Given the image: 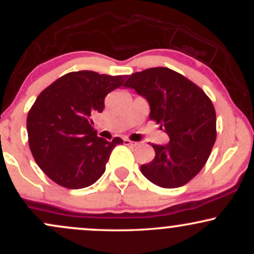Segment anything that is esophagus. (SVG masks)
Returning a JSON list of instances; mask_svg holds the SVG:
<instances>
[{
	"instance_id": "1",
	"label": "esophagus",
	"mask_w": 254,
	"mask_h": 254,
	"mask_svg": "<svg viewBox=\"0 0 254 254\" xmlns=\"http://www.w3.org/2000/svg\"><path fill=\"white\" fill-rule=\"evenodd\" d=\"M124 144L125 145H136L137 143L136 142H132V141H130V139H127V138H124Z\"/></svg>"
}]
</instances>
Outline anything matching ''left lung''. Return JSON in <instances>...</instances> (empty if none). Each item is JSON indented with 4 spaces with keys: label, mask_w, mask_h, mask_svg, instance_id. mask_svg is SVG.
I'll use <instances>...</instances> for the list:
<instances>
[{
    "label": "left lung",
    "mask_w": 254,
    "mask_h": 254,
    "mask_svg": "<svg viewBox=\"0 0 254 254\" xmlns=\"http://www.w3.org/2000/svg\"><path fill=\"white\" fill-rule=\"evenodd\" d=\"M124 87L147 99L149 118L170 137L168 144H151L155 157L141 166L142 174L160 188L188 184L204 167L216 141L211 100L197 84L164 66L130 75Z\"/></svg>",
    "instance_id": "obj_1"
}]
</instances>
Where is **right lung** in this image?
Segmentation results:
<instances>
[{
    "label": "right lung",
    "instance_id": "add662e5",
    "mask_svg": "<svg viewBox=\"0 0 254 254\" xmlns=\"http://www.w3.org/2000/svg\"><path fill=\"white\" fill-rule=\"evenodd\" d=\"M127 75L81 70L63 75L38 95L27 116L28 144L37 165L66 189L90 186L104 174L121 137L109 142L93 129L105 97L124 84Z\"/></svg>",
    "mask_w": 254,
    "mask_h": 254
}]
</instances>
